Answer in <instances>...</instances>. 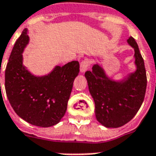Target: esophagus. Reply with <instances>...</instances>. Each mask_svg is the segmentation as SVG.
Masks as SVG:
<instances>
[{
	"instance_id": "34e87169",
	"label": "esophagus",
	"mask_w": 156,
	"mask_h": 156,
	"mask_svg": "<svg viewBox=\"0 0 156 156\" xmlns=\"http://www.w3.org/2000/svg\"><path fill=\"white\" fill-rule=\"evenodd\" d=\"M90 66V61L87 59H84L80 64V71L81 73H85L87 71V68Z\"/></svg>"
}]
</instances>
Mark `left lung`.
<instances>
[{
  "label": "left lung",
  "instance_id": "1",
  "mask_svg": "<svg viewBox=\"0 0 156 156\" xmlns=\"http://www.w3.org/2000/svg\"><path fill=\"white\" fill-rule=\"evenodd\" d=\"M127 43L135 50V72L121 80L109 77L99 63L85 73L89 91L95 104L96 119L102 126L117 128L130 122L144 102L147 88L144 62L132 37Z\"/></svg>",
  "mask_w": 156,
  "mask_h": 156
}]
</instances>
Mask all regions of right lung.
Returning a JSON list of instances; mask_svg holds the SVG:
<instances>
[{
	"mask_svg": "<svg viewBox=\"0 0 156 156\" xmlns=\"http://www.w3.org/2000/svg\"><path fill=\"white\" fill-rule=\"evenodd\" d=\"M25 29L12 48L5 69V91L16 114L34 126L49 127L65 115L79 63L72 61L56 66L51 72L37 76L23 65L24 49L29 44Z\"/></svg>",
	"mask_w": 156,
	"mask_h": 156,
	"instance_id": "1",
	"label": "right lung"
}]
</instances>
